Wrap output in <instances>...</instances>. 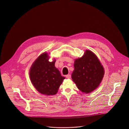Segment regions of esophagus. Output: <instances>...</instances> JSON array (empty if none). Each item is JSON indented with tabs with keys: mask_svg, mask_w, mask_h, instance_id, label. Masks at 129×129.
I'll return each mask as SVG.
<instances>
[{
	"mask_svg": "<svg viewBox=\"0 0 129 129\" xmlns=\"http://www.w3.org/2000/svg\"><path fill=\"white\" fill-rule=\"evenodd\" d=\"M66 77L67 78V79H70L71 78V75H67L66 76Z\"/></svg>",
	"mask_w": 129,
	"mask_h": 129,
	"instance_id": "1",
	"label": "esophagus"
}]
</instances>
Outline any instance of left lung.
<instances>
[{"label":"left lung","mask_w":129,"mask_h":129,"mask_svg":"<svg viewBox=\"0 0 129 129\" xmlns=\"http://www.w3.org/2000/svg\"><path fill=\"white\" fill-rule=\"evenodd\" d=\"M71 78L78 89L89 93L98 88L102 81L104 69L96 55L86 50L82 57L76 59Z\"/></svg>","instance_id":"8db88e82"}]
</instances>
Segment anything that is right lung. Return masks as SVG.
<instances>
[{"mask_svg":"<svg viewBox=\"0 0 129 129\" xmlns=\"http://www.w3.org/2000/svg\"><path fill=\"white\" fill-rule=\"evenodd\" d=\"M47 52L39 56L32 64L29 70L31 83L38 92L46 95L57 94L65 77L54 66L56 60L48 61Z\"/></svg>","mask_w":129,"mask_h":129,"instance_id":"right-lung-1","label":"right lung"}]
</instances>
